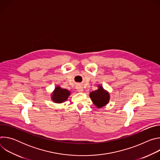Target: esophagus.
<instances>
[{"instance_id":"1","label":"esophagus","mask_w":160,"mask_h":160,"mask_svg":"<svg viewBox=\"0 0 160 160\" xmlns=\"http://www.w3.org/2000/svg\"><path fill=\"white\" fill-rule=\"evenodd\" d=\"M77 89L78 92H83V87H81V86H78V87H77Z\"/></svg>"}]
</instances>
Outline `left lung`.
Returning a JSON list of instances; mask_svg holds the SVG:
<instances>
[{
	"instance_id": "obj_1",
	"label": "left lung",
	"mask_w": 160,
	"mask_h": 160,
	"mask_svg": "<svg viewBox=\"0 0 160 160\" xmlns=\"http://www.w3.org/2000/svg\"><path fill=\"white\" fill-rule=\"evenodd\" d=\"M90 98L97 108H102L107 104L109 100V95L107 91L104 90L101 85L99 86V88L90 93Z\"/></svg>"
}]
</instances>
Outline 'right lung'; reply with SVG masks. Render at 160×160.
<instances>
[{
  "label": "right lung",
  "mask_w": 160,
  "mask_h": 160,
  "mask_svg": "<svg viewBox=\"0 0 160 160\" xmlns=\"http://www.w3.org/2000/svg\"><path fill=\"white\" fill-rule=\"evenodd\" d=\"M70 95L69 90L64 88H61L58 86L55 88V90L52 95V100L56 103H61L67 100L68 96Z\"/></svg>",
  "instance_id": "1"
}]
</instances>
